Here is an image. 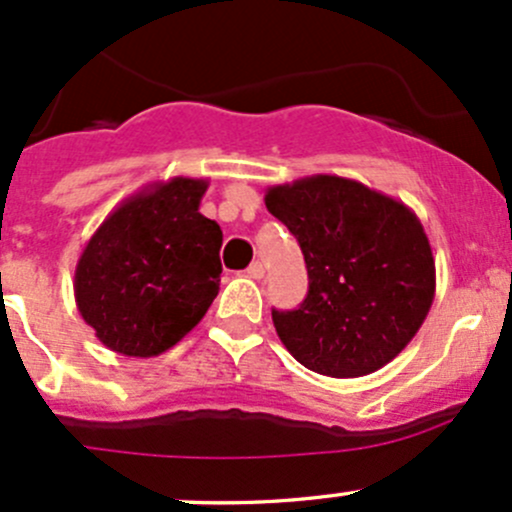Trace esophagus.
<instances>
[{"instance_id":"34e87169","label":"esophagus","mask_w":512,"mask_h":512,"mask_svg":"<svg viewBox=\"0 0 512 512\" xmlns=\"http://www.w3.org/2000/svg\"><path fill=\"white\" fill-rule=\"evenodd\" d=\"M246 273H249V278H256V281H261V278L266 276V266H263L261 261H254V263H251L249 271H246Z\"/></svg>"}]
</instances>
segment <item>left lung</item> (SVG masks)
Instances as JSON below:
<instances>
[{"instance_id": "left-lung-1", "label": "left lung", "mask_w": 512, "mask_h": 512, "mask_svg": "<svg viewBox=\"0 0 512 512\" xmlns=\"http://www.w3.org/2000/svg\"><path fill=\"white\" fill-rule=\"evenodd\" d=\"M298 239L308 295L273 310L286 350L325 377L382 370L412 342L436 295L429 236L412 209L357 179L310 175L266 189Z\"/></svg>"}]
</instances>
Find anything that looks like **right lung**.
<instances>
[{
  "instance_id": "add662e5",
  "label": "right lung",
  "mask_w": 512,
  "mask_h": 512,
  "mask_svg": "<svg viewBox=\"0 0 512 512\" xmlns=\"http://www.w3.org/2000/svg\"><path fill=\"white\" fill-rule=\"evenodd\" d=\"M209 179L150 182L108 214L76 263L73 295L108 350L157 357L199 325L219 293L221 229L199 212Z\"/></svg>"
}]
</instances>
